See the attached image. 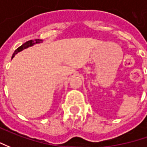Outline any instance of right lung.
<instances>
[{"instance_id": "1", "label": "right lung", "mask_w": 147, "mask_h": 147, "mask_svg": "<svg viewBox=\"0 0 147 147\" xmlns=\"http://www.w3.org/2000/svg\"><path fill=\"white\" fill-rule=\"evenodd\" d=\"M42 42H43V40H40V39L28 40V41H27V42H25L24 44H23L21 46H19V47H18L15 51H14V53H13V56H12V58L15 56V54H17V53H19L20 51H22V50H23V49L28 48V47H31V46H32V45H36V44H40V43H42Z\"/></svg>"}]
</instances>
